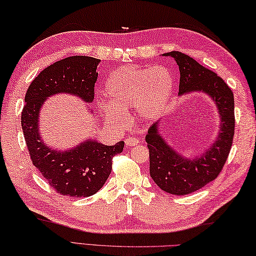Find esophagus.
I'll list each match as a JSON object with an SVG mask.
<instances>
[{
    "mask_svg": "<svg viewBox=\"0 0 256 256\" xmlns=\"http://www.w3.org/2000/svg\"><path fill=\"white\" fill-rule=\"evenodd\" d=\"M138 142H139L138 139L132 138V137H129L126 140H124V144H126V146H128V147H132V146L138 144Z\"/></svg>",
    "mask_w": 256,
    "mask_h": 256,
    "instance_id": "obj_1",
    "label": "esophagus"
}]
</instances>
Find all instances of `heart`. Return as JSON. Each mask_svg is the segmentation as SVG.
<instances>
[{
	"instance_id": "b5f03b06",
	"label": "heart",
	"mask_w": 256,
	"mask_h": 256,
	"mask_svg": "<svg viewBox=\"0 0 256 256\" xmlns=\"http://www.w3.org/2000/svg\"><path fill=\"white\" fill-rule=\"evenodd\" d=\"M174 88L171 72L162 65L124 66L108 76L104 85L108 102H102L99 110L112 124H122L126 120L124 110L132 108L138 117L151 120L164 110Z\"/></svg>"
}]
</instances>
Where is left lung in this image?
Listing matches in <instances>:
<instances>
[{
    "label": "left lung",
    "mask_w": 256,
    "mask_h": 256,
    "mask_svg": "<svg viewBox=\"0 0 256 256\" xmlns=\"http://www.w3.org/2000/svg\"><path fill=\"white\" fill-rule=\"evenodd\" d=\"M179 66V96L206 94L218 110V130L208 148L186 157L176 150L161 134V119L151 124L146 134L150 156V176L166 194L184 196L201 189L214 180L226 164L234 134V97L221 77L178 50L164 53Z\"/></svg>",
    "instance_id": "left-lung-1"
}]
</instances>
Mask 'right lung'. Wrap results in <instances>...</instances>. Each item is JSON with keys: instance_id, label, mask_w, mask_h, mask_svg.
<instances>
[{"instance_id": "right-lung-1", "label": "right lung", "mask_w": 256, "mask_h": 256, "mask_svg": "<svg viewBox=\"0 0 256 256\" xmlns=\"http://www.w3.org/2000/svg\"><path fill=\"white\" fill-rule=\"evenodd\" d=\"M100 60L90 56H70L42 70L30 82L25 95L20 122L33 164L50 186L62 196H90L105 184L112 172L114 154L122 152L124 142L114 146L86 138L70 149H56L43 140L40 116L45 102L60 94L75 96L92 105Z\"/></svg>"}]
</instances>
